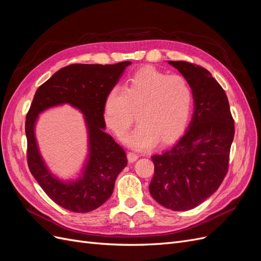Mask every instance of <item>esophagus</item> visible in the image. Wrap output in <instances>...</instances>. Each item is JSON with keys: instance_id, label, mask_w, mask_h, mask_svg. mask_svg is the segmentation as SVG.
<instances>
[{"instance_id": "obj_1", "label": "esophagus", "mask_w": 261, "mask_h": 261, "mask_svg": "<svg viewBox=\"0 0 261 261\" xmlns=\"http://www.w3.org/2000/svg\"><path fill=\"white\" fill-rule=\"evenodd\" d=\"M137 159H138V154L134 153V152H128V153H127V160H128L129 163L135 162Z\"/></svg>"}]
</instances>
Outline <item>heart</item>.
<instances>
[{"mask_svg":"<svg viewBox=\"0 0 261 261\" xmlns=\"http://www.w3.org/2000/svg\"><path fill=\"white\" fill-rule=\"evenodd\" d=\"M193 105V91L183 76L168 75L153 66L134 73L124 88L114 86L105 99L103 118L121 137L136 118L137 127L124 136L136 149H148L159 141L167 145L185 130Z\"/></svg>","mask_w":261,"mask_h":261,"instance_id":"b5f03b06","label":"heart"}]
</instances>
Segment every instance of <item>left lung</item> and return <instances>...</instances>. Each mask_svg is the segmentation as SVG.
Wrapping results in <instances>:
<instances>
[{"mask_svg": "<svg viewBox=\"0 0 261 261\" xmlns=\"http://www.w3.org/2000/svg\"><path fill=\"white\" fill-rule=\"evenodd\" d=\"M193 91L194 114L184 136L168 151L154 154V175L149 192L161 206L191 210L222 183L234 138L228 100L209 70L185 61H168Z\"/></svg>", "mask_w": 261, "mask_h": 261, "instance_id": "left-lung-1", "label": "left lung"}]
</instances>
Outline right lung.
<instances>
[{
    "mask_svg": "<svg viewBox=\"0 0 261 261\" xmlns=\"http://www.w3.org/2000/svg\"><path fill=\"white\" fill-rule=\"evenodd\" d=\"M128 61L113 65L70 64L58 70L37 89L26 116L27 162L31 174L59 206L85 213L99 208L113 193L115 179L127 165L124 149L105 132L103 105L110 89L118 83ZM68 103L85 115L90 154L81 177L63 182L45 167L34 137L37 115L44 109Z\"/></svg>",
    "mask_w": 261,
    "mask_h": 261,
    "instance_id": "1",
    "label": "right lung"
}]
</instances>
